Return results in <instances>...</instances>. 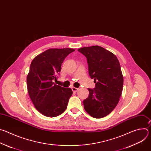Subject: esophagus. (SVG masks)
<instances>
[{
    "label": "esophagus",
    "mask_w": 151,
    "mask_h": 151,
    "mask_svg": "<svg viewBox=\"0 0 151 151\" xmlns=\"http://www.w3.org/2000/svg\"><path fill=\"white\" fill-rule=\"evenodd\" d=\"M72 91H73V92L74 93H76L78 91V88H75V87H72Z\"/></svg>",
    "instance_id": "esophagus-1"
}]
</instances>
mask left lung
<instances>
[{
  "label": "left lung",
  "instance_id": "obj_1",
  "mask_svg": "<svg viewBox=\"0 0 151 151\" xmlns=\"http://www.w3.org/2000/svg\"><path fill=\"white\" fill-rule=\"evenodd\" d=\"M78 51L87 58L89 75L96 83L94 89L88 88L84 109L93 118H103L115 109L122 94L124 79L119 62L115 55L100 46Z\"/></svg>",
  "mask_w": 151,
  "mask_h": 151
}]
</instances>
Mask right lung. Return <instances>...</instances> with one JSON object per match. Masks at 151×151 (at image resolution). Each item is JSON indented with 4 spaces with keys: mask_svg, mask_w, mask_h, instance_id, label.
<instances>
[{
    "mask_svg": "<svg viewBox=\"0 0 151 151\" xmlns=\"http://www.w3.org/2000/svg\"><path fill=\"white\" fill-rule=\"evenodd\" d=\"M75 51L72 48H52L32 60L27 76L29 96L36 109L47 117L60 115L67 108L73 92L70 88L56 85L57 75L65 58Z\"/></svg>",
    "mask_w": 151,
    "mask_h": 151,
    "instance_id": "obj_1",
    "label": "right lung"
}]
</instances>
